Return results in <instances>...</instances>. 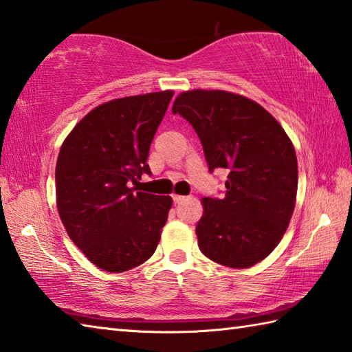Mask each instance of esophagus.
I'll return each instance as SVG.
<instances>
[{
    "mask_svg": "<svg viewBox=\"0 0 352 352\" xmlns=\"http://www.w3.org/2000/svg\"><path fill=\"white\" fill-rule=\"evenodd\" d=\"M172 198H174V203H175V204H178V203H182V201L186 200V197H183V195H177V194L172 195Z\"/></svg>",
    "mask_w": 352,
    "mask_h": 352,
    "instance_id": "esophagus-1",
    "label": "esophagus"
}]
</instances>
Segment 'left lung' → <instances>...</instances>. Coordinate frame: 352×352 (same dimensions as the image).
I'll return each instance as SVG.
<instances>
[{"label":"left lung","mask_w":352,"mask_h":352,"mask_svg":"<svg viewBox=\"0 0 352 352\" xmlns=\"http://www.w3.org/2000/svg\"><path fill=\"white\" fill-rule=\"evenodd\" d=\"M172 112L192 124L209 170H229L225 197L201 198L195 228L200 251L235 270L258 263L277 248L296 206L298 168L291 138L265 107L226 91L182 92Z\"/></svg>","instance_id":"obj_1"}]
</instances>
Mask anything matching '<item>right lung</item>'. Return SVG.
<instances>
[{
    "mask_svg": "<svg viewBox=\"0 0 352 352\" xmlns=\"http://www.w3.org/2000/svg\"><path fill=\"white\" fill-rule=\"evenodd\" d=\"M174 91L111 100L82 117L61 144L56 208L89 261L123 272L152 257L172 198L137 190Z\"/></svg>",
    "mask_w": 352,
    "mask_h": 352,
    "instance_id": "1",
    "label": "right lung"
}]
</instances>
